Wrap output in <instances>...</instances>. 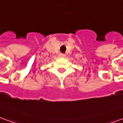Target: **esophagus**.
Here are the masks:
<instances>
[{"label":"esophagus","instance_id":"esophagus-1","mask_svg":"<svg viewBox=\"0 0 123 123\" xmlns=\"http://www.w3.org/2000/svg\"><path fill=\"white\" fill-rule=\"evenodd\" d=\"M59 56V57H61V58H63V57H65V55H64V53H60Z\"/></svg>","mask_w":123,"mask_h":123}]
</instances>
